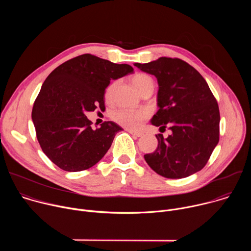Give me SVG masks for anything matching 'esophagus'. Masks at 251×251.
Here are the masks:
<instances>
[{
  "mask_svg": "<svg viewBox=\"0 0 251 251\" xmlns=\"http://www.w3.org/2000/svg\"><path fill=\"white\" fill-rule=\"evenodd\" d=\"M127 131H128L130 134H132V135H134V136H136V137H141V136L143 135L142 132H137V131H134V130H131V129H127Z\"/></svg>",
  "mask_w": 251,
  "mask_h": 251,
  "instance_id": "obj_1",
  "label": "esophagus"
}]
</instances>
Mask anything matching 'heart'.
I'll list each match as a JSON object with an SVG mask.
<instances>
[{"mask_svg":"<svg viewBox=\"0 0 251 251\" xmlns=\"http://www.w3.org/2000/svg\"><path fill=\"white\" fill-rule=\"evenodd\" d=\"M135 88L141 93L145 90H152L154 89L155 82L153 78L144 74H137L131 79ZM113 85L109 86L106 91V96H109ZM148 117V112L143 109L132 110V109H118L112 113V119L119 125L131 129L136 130L138 129L142 123L144 122Z\"/></svg>","mask_w":251,"mask_h":251,"instance_id":"heart-1","label":"heart"}]
</instances>
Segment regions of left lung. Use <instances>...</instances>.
Returning a JSON list of instances; mask_svg holds the SVG:
<instances>
[{"label":"left lung","mask_w":251,"mask_h":251,"mask_svg":"<svg viewBox=\"0 0 251 251\" xmlns=\"http://www.w3.org/2000/svg\"><path fill=\"white\" fill-rule=\"evenodd\" d=\"M157 78L156 114L151 123L169 127L172 134L156 135L158 147L144 155L153 171L168 178L187 177L207 163L220 139V110L206 81L198 70L180 58L160 57L134 63Z\"/></svg>","instance_id":"left-lung-1"}]
</instances>
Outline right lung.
<instances>
[{"mask_svg":"<svg viewBox=\"0 0 251 251\" xmlns=\"http://www.w3.org/2000/svg\"><path fill=\"white\" fill-rule=\"evenodd\" d=\"M134 71L86 53L57 66L47 77L34 101L31 119L42 150L67 172L87 170L97 164L123 129L107 121L93 129L85 113L104 107L110 80Z\"/></svg>","mask_w":251,"mask_h":251,"instance_id":"right-lung-1","label":"right lung"}]
</instances>
